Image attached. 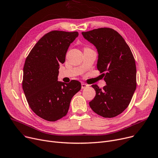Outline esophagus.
Returning <instances> with one entry per match:
<instances>
[{"label": "esophagus", "mask_w": 158, "mask_h": 158, "mask_svg": "<svg viewBox=\"0 0 158 158\" xmlns=\"http://www.w3.org/2000/svg\"><path fill=\"white\" fill-rule=\"evenodd\" d=\"M88 86V85H87V84H86L85 82H82V84H81V88H82V89H85V88H87Z\"/></svg>", "instance_id": "esophagus-1"}]
</instances>
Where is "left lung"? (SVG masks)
Instances as JSON below:
<instances>
[{"mask_svg":"<svg viewBox=\"0 0 158 158\" xmlns=\"http://www.w3.org/2000/svg\"><path fill=\"white\" fill-rule=\"evenodd\" d=\"M97 49V69L103 73L107 85L96 91L89 102L91 109L103 118H111L128 107L136 88V69L132 52L123 37L110 28H100L82 32Z\"/></svg>","mask_w":158,"mask_h":158,"instance_id":"obj_1","label":"left lung"}]
</instances>
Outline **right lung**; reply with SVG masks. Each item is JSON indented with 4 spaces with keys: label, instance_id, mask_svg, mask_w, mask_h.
I'll return each mask as SVG.
<instances>
[{
    "label": "right lung",
    "instance_id": "1",
    "mask_svg": "<svg viewBox=\"0 0 158 158\" xmlns=\"http://www.w3.org/2000/svg\"><path fill=\"white\" fill-rule=\"evenodd\" d=\"M77 31L53 30L40 38L26 58L22 87L31 109L40 118L56 121L65 116L72 98L81 82L58 81L60 65L65 61L70 44Z\"/></svg>",
    "mask_w": 158,
    "mask_h": 158
}]
</instances>
